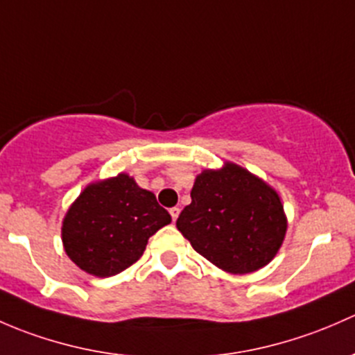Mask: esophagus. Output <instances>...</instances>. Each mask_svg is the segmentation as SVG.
<instances>
[{"label": "esophagus", "instance_id": "1", "mask_svg": "<svg viewBox=\"0 0 355 355\" xmlns=\"http://www.w3.org/2000/svg\"><path fill=\"white\" fill-rule=\"evenodd\" d=\"M169 214H171V217H173V222H176L178 217H179V208L178 207H173L169 210Z\"/></svg>", "mask_w": 355, "mask_h": 355}]
</instances>
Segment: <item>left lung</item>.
Masks as SVG:
<instances>
[{
  "label": "left lung",
  "instance_id": "1",
  "mask_svg": "<svg viewBox=\"0 0 355 355\" xmlns=\"http://www.w3.org/2000/svg\"><path fill=\"white\" fill-rule=\"evenodd\" d=\"M176 227L193 250L218 268L250 273L272 261L286 236L279 195L236 164L203 171Z\"/></svg>",
  "mask_w": 355,
  "mask_h": 355
}]
</instances>
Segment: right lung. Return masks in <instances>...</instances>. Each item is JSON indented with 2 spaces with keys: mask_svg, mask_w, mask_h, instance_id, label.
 Segmentation results:
<instances>
[{
  "mask_svg": "<svg viewBox=\"0 0 355 355\" xmlns=\"http://www.w3.org/2000/svg\"><path fill=\"white\" fill-rule=\"evenodd\" d=\"M171 224L155 195L128 174L83 189L63 222L64 251L75 265L96 277H112L144 254L148 237Z\"/></svg>",
  "mask_w": 355,
  "mask_h": 355,
  "instance_id": "obj_1",
  "label": "right lung"
}]
</instances>
